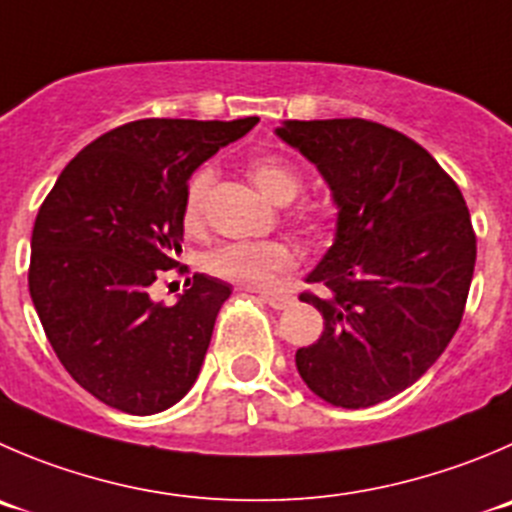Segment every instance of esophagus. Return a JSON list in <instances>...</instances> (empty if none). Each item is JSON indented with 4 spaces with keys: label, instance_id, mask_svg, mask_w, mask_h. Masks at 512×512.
Masks as SVG:
<instances>
[{
    "label": "esophagus",
    "instance_id": "1",
    "mask_svg": "<svg viewBox=\"0 0 512 512\" xmlns=\"http://www.w3.org/2000/svg\"><path fill=\"white\" fill-rule=\"evenodd\" d=\"M261 301H266L271 309H286V306L294 304V296L276 294V291H264V294H261Z\"/></svg>",
    "mask_w": 512,
    "mask_h": 512
}]
</instances>
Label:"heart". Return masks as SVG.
<instances>
[{
  "label": "heart",
  "mask_w": 512,
  "mask_h": 512,
  "mask_svg": "<svg viewBox=\"0 0 512 512\" xmlns=\"http://www.w3.org/2000/svg\"><path fill=\"white\" fill-rule=\"evenodd\" d=\"M248 175L259 186L266 198L276 203H286L299 193L301 175L294 165L286 163L279 155H256L248 163ZM213 186V170L198 168L186 186V201H183V221L188 228H196L203 218L206 196ZM329 211L321 201H304L296 208V221L309 236H321L326 228ZM296 253L284 241H231L221 243L206 253L203 266L208 274L238 286L264 289L274 284L276 276L294 269Z\"/></svg>",
  "instance_id": "1"
}]
</instances>
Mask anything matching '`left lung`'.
Masks as SVG:
<instances>
[{
    "label": "left lung",
    "mask_w": 512,
    "mask_h": 512,
    "mask_svg": "<svg viewBox=\"0 0 512 512\" xmlns=\"http://www.w3.org/2000/svg\"><path fill=\"white\" fill-rule=\"evenodd\" d=\"M284 143L319 168L339 208L337 238L299 296L324 332L296 352L306 387L334 407H372L415 384L465 314L478 238L455 180L387 125L289 120Z\"/></svg>",
    "instance_id": "obj_1"
}]
</instances>
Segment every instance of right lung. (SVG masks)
I'll use <instances>...</instances> for the list:
<instances>
[{
    "label": "right lung",
    "instance_id": "add662e5",
    "mask_svg": "<svg viewBox=\"0 0 512 512\" xmlns=\"http://www.w3.org/2000/svg\"><path fill=\"white\" fill-rule=\"evenodd\" d=\"M259 118L120 125L60 173L32 228L29 296L62 367L128 415L186 397L231 286L196 274L173 306L150 286L178 264L193 170Z\"/></svg>",
    "mask_w": 512,
    "mask_h": 512
}]
</instances>
